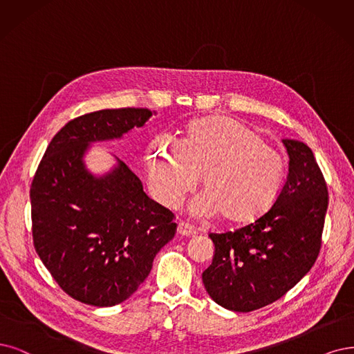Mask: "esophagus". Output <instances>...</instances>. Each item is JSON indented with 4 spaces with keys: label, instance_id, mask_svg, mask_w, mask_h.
Segmentation results:
<instances>
[{
    "label": "esophagus",
    "instance_id": "esophagus-1",
    "mask_svg": "<svg viewBox=\"0 0 354 354\" xmlns=\"http://www.w3.org/2000/svg\"><path fill=\"white\" fill-rule=\"evenodd\" d=\"M178 233L182 234V236H191V234L195 233V227L191 226L189 223H185V221H179V223H178Z\"/></svg>",
    "mask_w": 354,
    "mask_h": 354
}]
</instances>
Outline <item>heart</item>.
<instances>
[{
  "instance_id": "heart-1",
  "label": "heart",
  "mask_w": 354,
  "mask_h": 354,
  "mask_svg": "<svg viewBox=\"0 0 354 354\" xmlns=\"http://www.w3.org/2000/svg\"><path fill=\"white\" fill-rule=\"evenodd\" d=\"M151 189L167 207H176L203 176L205 194L191 205L197 216L221 214L232 223L263 216L281 191L286 163L258 129L232 118L194 121L184 141L156 137L147 147Z\"/></svg>"
}]
</instances>
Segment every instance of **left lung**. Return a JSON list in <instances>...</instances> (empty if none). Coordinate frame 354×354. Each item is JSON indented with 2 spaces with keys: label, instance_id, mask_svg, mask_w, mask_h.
Wrapping results in <instances>:
<instances>
[{
  "label": "left lung",
  "instance_id": "left-lung-1",
  "mask_svg": "<svg viewBox=\"0 0 354 354\" xmlns=\"http://www.w3.org/2000/svg\"><path fill=\"white\" fill-rule=\"evenodd\" d=\"M289 174L270 210L234 232L210 233L213 263L203 283L214 302L251 312L276 302L302 280L321 250L328 191L312 150L283 140Z\"/></svg>",
  "mask_w": 354,
  "mask_h": 354
}]
</instances>
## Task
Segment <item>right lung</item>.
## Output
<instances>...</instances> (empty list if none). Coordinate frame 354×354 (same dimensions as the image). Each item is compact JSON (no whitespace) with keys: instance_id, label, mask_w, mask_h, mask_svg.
<instances>
[{"instance_id":"right-lung-1","label":"right lung","mask_w":354,"mask_h":354,"mask_svg":"<svg viewBox=\"0 0 354 354\" xmlns=\"http://www.w3.org/2000/svg\"><path fill=\"white\" fill-rule=\"evenodd\" d=\"M144 108L78 116L52 138L30 188L35 250L61 289L91 306H115L147 279L176 232L174 214L144 192L113 156L102 175L84 157L91 144L121 140L153 115Z\"/></svg>"}]
</instances>
